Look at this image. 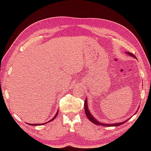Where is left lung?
<instances>
[{
    "mask_svg": "<svg viewBox=\"0 0 151 151\" xmlns=\"http://www.w3.org/2000/svg\"><path fill=\"white\" fill-rule=\"evenodd\" d=\"M127 54L129 55L130 56H132L134 57H135V56L134 55V54L131 53L130 52H128L127 53ZM136 58V57H135ZM86 99H85V102H84V111H85V113H86V115L87 116V117H88V119L91 122H93V123H94V124L97 125H102V126H104V127H116V126H119V125H121L122 124H123V123H125L127 120L123 122H122V123H114V124H104V123H100L99 122L98 120H96L95 119V118L92 116V115L90 113L89 109H88V104H87V101Z\"/></svg>",
    "mask_w": 151,
    "mask_h": 151,
    "instance_id": "1",
    "label": "left lung"
}]
</instances>
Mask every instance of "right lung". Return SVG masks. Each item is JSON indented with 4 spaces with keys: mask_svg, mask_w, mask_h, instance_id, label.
<instances>
[{
    "mask_svg": "<svg viewBox=\"0 0 151 151\" xmlns=\"http://www.w3.org/2000/svg\"><path fill=\"white\" fill-rule=\"evenodd\" d=\"M58 111H57V113H56V115H55V116L52 118V120H50V121H48V122H51V121H52V120H53L54 119H55V118H56V116H57V114H58ZM48 122H46V123H40V124H29V123H28V125H44V124H45V123H47Z\"/></svg>",
    "mask_w": 151,
    "mask_h": 151,
    "instance_id": "right-lung-1",
    "label": "right lung"
}]
</instances>
